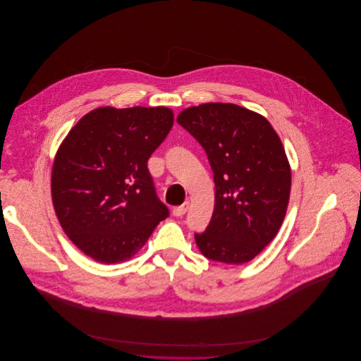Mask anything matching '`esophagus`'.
Masks as SVG:
<instances>
[{"label":"esophagus","instance_id":"obj_1","mask_svg":"<svg viewBox=\"0 0 361 361\" xmlns=\"http://www.w3.org/2000/svg\"><path fill=\"white\" fill-rule=\"evenodd\" d=\"M188 209H189V202H185L183 204L173 207L172 213H173V216H176V218H180V216H183L188 212Z\"/></svg>","mask_w":361,"mask_h":361}]
</instances>
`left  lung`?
<instances>
[{
    "label": "left lung",
    "instance_id": "obj_1",
    "mask_svg": "<svg viewBox=\"0 0 361 361\" xmlns=\"http://www.w3.org/2000/svg\"><path fill=\"white\" fill-rule=\"evenodd\" d=\"M176 122L203 147L214 180V209L195 240L210 260L240 264L277 235L289 204L292 172L269 121L235 104L183 109Z\"/></svg>",
    "mask_w": 361,
    "mask_h": 361
}]
</instances>
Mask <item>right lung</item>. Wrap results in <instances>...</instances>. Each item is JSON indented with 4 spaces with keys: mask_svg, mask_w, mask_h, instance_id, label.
<instances>
[{
    "mask_svg": "<svg viewBox=\"0 0 361 361\" xmlns=\"http://www.w3.org/2000/svg\"><path fill=\"white\" fill-rule=\"evenodd\" d=\"M172 125L173 112L165 106H104L82 116L61 143L52 203L63 232L87 256L125 262L169 216L148 159Z\"/></svg>",
    "mask_w": 361,
    "mask_h": 361,
    "instance_id": "obj_1",
    "label": "right lung"
}]
</instances>
